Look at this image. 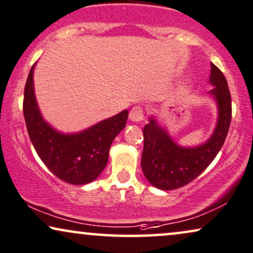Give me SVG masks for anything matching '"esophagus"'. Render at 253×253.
Masks as SVG:
<instances>
[{"mask_svg":"<svg viewBox=\"0 0 253 253\" xmlns=\"http://www.w3.org/2000/svg\"><path fill=\"white\" fill-rule=\"evenodd\" d=\"M129 117L132 122H140V121H143V119H144L143 108L140 106H134L132 109L130 110Z\"/></svg>","mask_w":253,"mask_h":253,"instance_id":"obj_1","label":"esophagus"}]
</instances>
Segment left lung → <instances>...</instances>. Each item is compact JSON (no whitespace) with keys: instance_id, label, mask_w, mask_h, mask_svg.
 <instances>
[{"instance_id":"left-lung-1","label":"left lung","mask_w":253,"mask_h":253,"mask_svg":"<svg viewBox=\"0 0 253 253\" xmlns=\"http://www.w3.org/2000/svg\"><path fill=\"white\" fill-rule=\"evenodd\" d=\"M209 91L218 104V121L211 138L198 147H180L170 139L153 119L143 129L144 150L142 169L151 185L164 191H170L187 185L209 166L227 138L231 122V96L227 79L211 64Z\"/></svg>"}]
</instances>
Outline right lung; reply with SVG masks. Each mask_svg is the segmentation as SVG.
<instances>
[{
  "mask_svg": "<svg viewBox=\"0 0 253 253\" xmlns=\"http://www.w3.org/2000/svg\"><path fill=\"white\" fill-rule=\"evenodd\" d=\"M34 66L24 88L23 114L32 145L48 169L62 181L84 185L100 175L115 137L124 129L127 110L80 133L62 134L42 120L34 91Z\"/></svg>",
  "mask_w": 253,
  "mask_h": 253,
  "instance_id": "right-lung-1",
  "label": "right lung"
}]
</instances>
